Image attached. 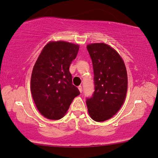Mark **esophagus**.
<instances>
[{
	"mask_svg": "<svg viewBox=\"0 0 158 158\" xmlns=\"http://www.w3.org/2000/svg\"><path fill=\"white\" fill-rule=\"evenodd\" d=\"M78 89H79V90L80 93H81V92H82V86H78Z\"/></svg>",
	"mask_w": 158,
	"mask_h": 158,
	"instance_id": "obj_1",
	"label": "esophagus"
}]
</instances>
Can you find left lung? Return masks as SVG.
Listing matches in <instances>:
<instances>
[{
	"label": "left lung",
	"instance_id": "obj_1",
	"mask_svg": "<svg viewBox=\"0 0 158 158\" xmlns=\"http://www.w3.org/2000/svg\"><path fill=\"white\" fill-rule=\"evenodd\" d=\"M94 73L95 91L86 98L90 117L96 122L110 119L123 105L127 91L124 62L114 49L103 43L86 46Z\"/></svg>",
	"mask_w": 158,
	"mask_h": 158
}]
</instances>
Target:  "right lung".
Returning <instances> with one entry per match:
<instances>
[{
    "label": "right lung",
    "mask_w": 158,
    "mask_h": 158,
    "mask_svg": "<svg viewBox=\"0 0 158 158\" xmlns=\"http://www.w3.org/2000/svg\"><path fill=\"white\" fill-rule=\"evenodd\" d=\"M79 46L66 41L47 44L35 63L31 77V92L36 106L50 119L62 118L80 92L72 84L69 66Z\"/></svg>",
    "instance_id": "right-lung-1"
}]
</instances>
